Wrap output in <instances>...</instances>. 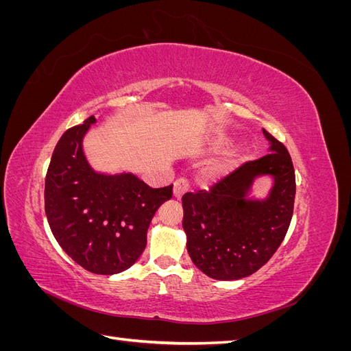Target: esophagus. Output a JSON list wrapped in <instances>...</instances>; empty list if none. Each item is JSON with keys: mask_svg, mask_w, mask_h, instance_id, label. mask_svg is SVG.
<instances>
[{"mask_svg": "<svg viewBox=\"0 0 351 351\" xmlns=\"http://www.w3.org/2000/svg\"><path fill=\"white\" fill-rule=\"evenodd\" d=\"M189 190V182L186 178H177L174 182V187H173V195L176 199L182 197Z\"/></svg>", "mask_w": 351, "mask_h": 351, "instance_id": "esophagus-1", "label": "esophagus"}]
</instances>
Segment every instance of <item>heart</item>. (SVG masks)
<instances>
[{"label":"heart","mask_w":351,"mask_h":351,"mask_svg":"<svg viewBox=\"0 0 351 351\" xmlns=\"http://www.w3.org/2000/svg\"><path fill=\"white\" fill-rule=\"evenodd\" d=\"M218 143L224 145L226 142L219 141ZM240 159H241V152H232V154H228L219 159H215V161H212L210 164L206 165L205 176L209 178H219L222 176H226L239 164Z\"/></svg>","instance_id":"heart-1"}]
</instances>
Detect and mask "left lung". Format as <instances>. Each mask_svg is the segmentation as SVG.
Here are the masks:
<instances>
[{"mask_svg": "<svg viewBox=\"0 0 351 351\" xmlns=\"http://www.w3.org/2000/svg\"><path fill=\"white\" fill-rule=\"evenodd\" d=\"M269 154L244 162L209 190L183 196L187 252L208 277L232 281L249 277L267 263L290 227L295 176L285 146L267 130ZM271 175L268 198L249 199L254 178Z\"/></svg>", "mask_w": 351, "mask_h": 351, "instance_id": "obj_1", "label": "left lung"}]
</instances>
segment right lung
<instances>
[{
  "label": "right lung",
  "mask_w": 351,
  "mask_h": 351,
  "mask_svg": "<svg viewBox=\"0 0 351 351\" xmlns=\"http://www.w3.org/2000/svg\"><path fill=\"white\" fill-rule=\"evenodd\" d=\"M97 123L90 115L58 141L45 178V214L69 256L89 272L129 269L146 247L156 209L173 196V184L152 189L130 173L101 174L83 154V137Z\"/></svg>",
  "instance_id": "obj_1"
}]
</instances>
